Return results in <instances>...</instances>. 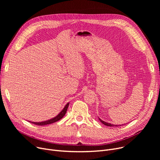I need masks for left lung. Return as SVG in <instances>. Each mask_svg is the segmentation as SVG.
<instances>
[{
    "mask_svg": "<svg viewBox=\"0 0 160 160\" xmlns=\"http://www.w3.org/2000/svg\"><path fill=\"white\" fill-rule=\"evenodd\" d=\"M98 119H99V121L101 122L102 124H104V125H106V126H108V127H119V126H121V124L120 125H115V124H110V123H108V122H104V121H102V120H101L100 119L99 117H98Z\"/></svg>",
    "mask_w": 160,
    "mask_h": 160,
    "instance_id": "1",
    "label": "left lung"
}]
</instances>
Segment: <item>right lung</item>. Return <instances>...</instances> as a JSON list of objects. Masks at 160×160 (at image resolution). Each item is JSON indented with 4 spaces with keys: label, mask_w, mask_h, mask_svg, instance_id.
Here are the masks:
<instances>
[{
    "label": "right lung",
    "mask_w": 160,
    "mask_h": 160,
    "mask_svg": "<svg viewBox=\"0 0 160 160\" xmlns=\"http://www.w3.org/2000/svg\"><path fill=\"white\" fill-rule=\"evenodd\" d=\"M69 105V102L67 103L65 107L63 108V110L59 113V114L58 115H56V117H54V118H52L50 119H48L47 121H42V122H32V121H29L30 122H32L33 124H35L36 125H39V126H43V125H47V124H52L54 122H56L58 121H60L61 119H62L63 116L65 115L67 110V108H68Z\"/></svg>",
    "instance_id": "1"
}]
</instances>
